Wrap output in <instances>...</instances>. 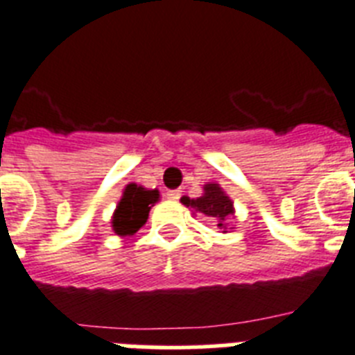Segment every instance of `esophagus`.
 Segmentation results:
<instances>
[{"label": "esophagus", "mask_w": 355, "mask_h": 355, "mask_svg": "<svg viewBox=\"0 0 355 355\" xmlns=\"http://www.w3.org/2000/svg\"><path fill=\"white\" fill-rule=\"evenodd\" d=\"M180 195H182L180 191H169L168 198H169V200H178V198H180Z\"/></svg>", "instance_id": "34e87169"}]
</instances>
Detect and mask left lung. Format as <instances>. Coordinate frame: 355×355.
I'll list each match as a JSON object with an SVG mask.
<instances>
[{
	"instance_id": "obj_1",
	"label": "left lung",
	"mask_w": 355,
	"mask_h": 355,
	"mask_svg": "<svg viewBox=\"0 0 355 355\" xmlns=\"http://www.w3.org/2000/svg\"><path fill=\"white\" fill-rule=\"evenodd\" d=\"M184 205L187 207H193L198 213L209 216L211 220L216 222L220 229H227V220L229 216L234 214V205L233 200L225 195L220 184H205L204 193L198 198H187L182 196L180 198ZM225 233V231H223Z\"/></svg>"
}]
</instances>
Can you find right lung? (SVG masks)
Segmentation results:
<instances>
[{
  "label": "right lung",
  "mask_w": 355,
  "mask_h": 355,
  "mask_svg": "<svg viewBox=\"0 0 355 355\" xmlns=\"http://www.w3.org/2000/svg\"><path fill=\"white\" fill-rule=\"evenodd\" d=\"M157 189H146L137 184H128L117 209L113 213L112 227L119 236H132L148 220L150 209L159 202Z\"/></svg>",
  "instance_id": "obj_1"
}]
</instances>
